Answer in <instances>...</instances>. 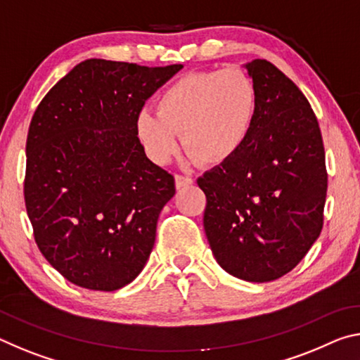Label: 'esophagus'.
<instances>
[{"label": "esophagus", "instance_id": "34e87169", "mask_svg": "<svg viewBox=\"0 0 360 360\" xmlns=\"http://www.w3.org/2000/svg\"><path fill=\"white\" fill-rule=\"evenodd\" d=\"M174 179H176V187H178V188L193 184V179L191 178V176H186V174H176Z\"/></svg>", "mask_w": 360, "mask_h": 360}]
</instances>
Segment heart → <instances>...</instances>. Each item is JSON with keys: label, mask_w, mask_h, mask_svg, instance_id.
I'll list each match as a JSON object with an SVG mask.
<instances>
[{"label": "heart", "mask_w": 360, "mask_h": 360, "mask_svg": "<svg viewBox=\"0 0 360 360\" xmlns=\"http://www.w3.org/2000/svg\"><path fill=\"white\" fill-rule=\"evenodd\" d=\"M143 111L136 135L155 163H165L182 144L203 165L229 160L246 143L257 115V89L240 68L181 76Z\"/></svg>", "instance_id": "heart-1"}]
</instances>
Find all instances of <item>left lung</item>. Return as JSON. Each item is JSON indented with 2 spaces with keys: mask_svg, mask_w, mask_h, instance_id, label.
Segmentation results:
<instances>
[{
  "mask_svg": "<svg viewBox=\"0 0 360 360\" xmlns=\"http://www.w3.org/2000/svg\"><path fill=\"white\" fill-rule=\"evenodd\" d=\"M246 68L257 89L251 135L197 182L217 264L245 281L268 283L295 268L321 235L326 150L302 90L266 60Z\"/></svg>",
  "mask_w": 360,
  "mask_h": 360,
  "instance_id": "1",
  "label": "left lung"
}]
</instances>
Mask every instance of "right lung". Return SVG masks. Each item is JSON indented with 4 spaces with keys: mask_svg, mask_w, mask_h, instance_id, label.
<instances>
[{
    "mask_svg": "<svg viewBox=\"0 0 360 360\" xmlns=\"http://www.w3.org/2000/svg\"><path fill=\"white\" fill-rule=\"evenodd\" d=\"M181 68L90 58L36 108L25 206L39 251L70 283L117 290L148 262L158 214L176 187L173 174L146 157L136 119Z\"/></svg>",
    "mask_w": 360,
    "mask_h": 360,
    "instance_id": "obj_1",
    "label": "right lung"
}]
</instances>
